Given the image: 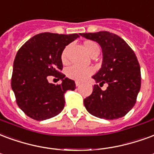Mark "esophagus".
Listing matches in <instances>:
<instances>
[{"instance_id":"obj_1","label":"esophagus","mask_w":154,"mask_h":154,"mask_svg":"<svg viewBox=\"0 0 154 154\" xmlns=\"http://www.w3.org/2000/svg\"><path fill=\"white\" fill-rule=\"evenodd\" d=\"M82 83L79 82H76V86H80Z\"/></svg>"}]
</instances>
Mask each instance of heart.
Listing matches in <instances>:
<instances>
[{"instance_id": "1", "label": "heart", "mask_w": 154, "mask_h": 154, "mask_svg": "<svg viewBox=\"0 0 154 154\" xmlns=\"http://www.w3.org/2000/svg\"><path fill=\"white\" fill-rule=\"evenodd\" d=\"M85 47H86V51L90 54L94 47H99V46L94 42H88L85 43ZM68 49V47H66L63 51L62 55H61V59H62L63 61H65L67 60ZM93 71L94 70H93L92 68H82V67H79V66L73 65L67 69V75L71 79L78 81V82H82L85 79H86L91 74H92Z\"/></svg>"}]
</instances>
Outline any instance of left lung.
<instances>
[{
	"label": "left lung",
	"instance_id": "8db88e82",
	"mask_svg": "<svg viewBox=\"0 0 154 154\" xmlns=\"http://www.w3.org/2000/svg\"><path fill=\"white\" fill-rule=\"evenodd\" d=\"M86 39L99 43L103 61L92 78L94 85L92 94L84 100L86 110L94 117L106 120L122 118L134 107L140 90V67L137 57L120 36L106 31L80 33ZM109 86L105 91L100 86Z\"/></svg>",
	"mask_w": 154,
	"mask_h": 154
}]
</instances>
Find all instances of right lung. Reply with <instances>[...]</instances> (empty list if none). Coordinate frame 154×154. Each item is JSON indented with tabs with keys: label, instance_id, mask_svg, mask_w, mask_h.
I'll return each instance as SVG.
<instances>
[{
	"label": "right lung",
	"instance_id": "right-lung-1",
	"mask_svg": "<svg viewBox=\"0 0 154 154\" xmlns=\"http://www.w3.org/2000/svg\"><path fill=\"white\" fill-rule=\"evenodd\" d=\"M77 37V33L42 32L25 42L17 52L11 87L17 104L29 118L43 121L58 115L64 107L65 92L76 89L75 82L60 71L63 51ZM49 75L58 77L62 82L50 83Z\"/></svg>",
	"mask_w": 154,
	"mask_h": 154
}]
</instances>
